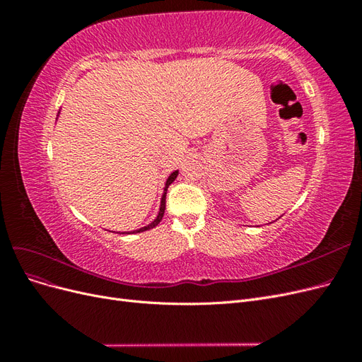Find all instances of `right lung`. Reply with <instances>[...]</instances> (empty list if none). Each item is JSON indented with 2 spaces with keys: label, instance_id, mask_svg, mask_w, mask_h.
Instances as JSON below:
<instances>
[{
  "label": "right lung",
  "instance_id": "obj_1",
  "mask_svg": "<svg viewBox=\"0 0 362 362\" xmlns=\"http://www.w3.org/2000/svg\"><path fill=\"white\" fill-rule=\"evenodd\" d=\"M177 177H178V170H175V172H172V173H170V177L168 178V181H166V187H164V193H163V196H161L160 211H158V216L154 218V222L149 223L148 226H144V228H140V229H136V231H133V233H122V234H136V233H144V231H148V229H151V228L157 226V225L161 222L163 214H164V210H166V193H168V187H169V185L175 181V178H177Z\"/></svg>",
  "mask_w": 362,
  "mask_h": 362
}]
</instances>
